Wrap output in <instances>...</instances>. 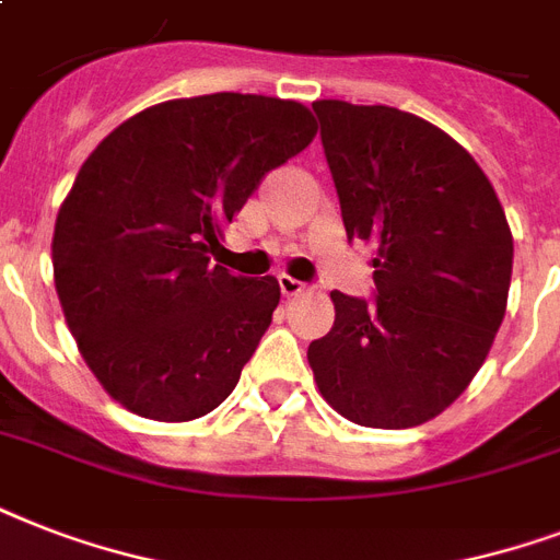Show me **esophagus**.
I'll return each mask as SVG.
<instances>
[{
  "instance_id": "esophagus-1",
  "label": "esophagus",
  "mask_w": 560,
  "mask_h": 560,
  "mask_svg": "<svg viewBox=\"0 0 560 560\" xmlns=\"http://www.w3.org/2000/svg\"><path fill=\"white\" fill-rule=\"evenodd\" d=\"M279 288H281V293H284V296H299V293H305V281H299V279H293V276H284V272H281L279 276Z\"/></svg>"
}]
</instances>
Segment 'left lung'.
Here are the masks:
<instances>
[{"label":"left lung","instance_id":"8db88e82","mask_svg":"<svg viewBox=\"0 0 560 560\" xmlns=\"http://www.w3.org/2000/svg\"><path fill=\"white\" fill-rule=\"evenodd\" d=\"M349 241L374 249V299L331 290L307 346L323 398L354 424H424L486 363L512 284V229L474 156L395 107L316 101Z\"/></svg>","mask_w":560,"mask_h":560}]
</instances>
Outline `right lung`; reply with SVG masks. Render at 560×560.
<instances>
[{"instance_id": "add662e5", "label": "right lung", "mask_w": 560, "mask_h": 560, "mask_svg": "<svg viewBox=\"0 0 560 560\" xmlns=\"http://www.w3.org/2000/svg\"><path fill=\"white\" fill-rule=\"evenodd\" d=\"M314 133L296 101L214 92L142 109L83 162L57 211L55 288L86 366L121 407L191 421L235 389L281 290L218 264L220 237Z\"/></svg>"}]
</instances>
